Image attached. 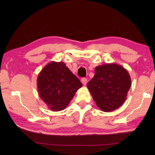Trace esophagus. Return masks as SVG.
<instances>
[{
	"mask_svg": "<svg viewBox=\"0 0 155 155\" xmlns=\"http://www.w3.org/2000/svg\"><path fill=\"white\" fill-rule=\"evenodd\" d=\"M81 82H82V83L83 84V85H85L86 84H87V78H82V80H81Z\"/></svg>",
	"mask_w": 155,
	"mask_h": 155,
	"instance_id": "1",
	"label": "esophagus"
}]
</instances>
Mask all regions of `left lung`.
Masks as SVG:
<instances>
[{"instance_id":"8db88e82","label":"left lung","mask_w":155,"mask_h":155,"mask_svg":"<svg viewBox=\"0 0 155 155\" xmlns=\"http://www.w3.org/2000/svg\"><path fill=\"white\" fill-rule=\"evenodd\" d=\"M130 86L131 79L127 70L115 63L96 67L95 75L87 83L96 105L105 112L122 105Z\"/></svg>"}]
</instances>
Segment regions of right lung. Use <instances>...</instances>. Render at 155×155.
<instances>
[{"instance_id": "right-lung-1", "label": "right lung", "mask_w": 155, "mask_h": 155, "mask_svg": "<svg viewBox=\"0 0 155 155\" xmlns=\"http://www.w3.org/2000/svg\"><path fill=\"white\" fill-rule=\"evenodd\" d=\"M82 86L79 79L64 62L51 61L41 70L37 78L39 96L53 111L66 108Z\"/></svg>"}]
</instances>
